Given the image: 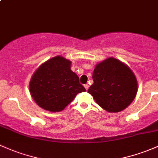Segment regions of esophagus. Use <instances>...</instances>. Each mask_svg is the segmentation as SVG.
Listing matches in <instances>:
<instances>
[{"label": "esophagus", "instance_id": "obj_1", "mask_svg": "<svg viewBox=\"0 0 158 158\" xmlns=\"http://www.w3.org/2000/svg\"><path fill=\"white\" fill-rule=\"evenodd\" d=\"M84 87H85L86 90H88V89H89V85H88V84H85V85H84Z\"/></svg>", "mask_w": 158, "mask_h": 158}]
</instances>
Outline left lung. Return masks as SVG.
I'll use <instances>...</instances> for the list:
<instances>
[{"label": "left lung", "mask_w": 158, "mask_h": 158, "mask_svg": "<svg viewBox=\"0 0 158 158\" xmlns=\"http://www.w3.org/2000/svg\"><path fill=\"white\" fill-rule=\"evenodd\" d=\"M93 84L88 93L99 106L109 112H119L133 101L137 81L130 68L114 58H108L96 66Z\"/></svg>", "instance_id": "8db88e82"}]
</instances>
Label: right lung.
I'll list each match as a JSON object with an SVG mask.
<instances>
[{
	"label": "right lung",
	"mask_w": 158,
	"mask_h": 158,
	"mask_svg": "<svg viewBox=\"0 0 158 158\" xmlns=\"http://www.w3.org/2000/svg\"><path fill=\"white\" fill-rule=\"evenodd\" d=\"M69 60L56 56L42 64L32 76L29 90L40 108L52 112L62 111L77 93L86 89L71 70Z\"/></svg>",
	"instance_id": "obj_1"
}]
</instances>
